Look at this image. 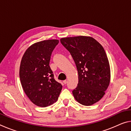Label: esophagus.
<instances>
[{
  "label": "esophagus",
  "instance_id": "34e87169",
  "mask_svg": "<svg viewBox=\"0 0 131 131\" xmlns=\"http://www.w3.org/2000/svg\"><path fill=\"white\" fill-rule=\"evenodd\" d=\"M63 84H66V83H67V80H64V81H63Z\"/></svg>",
  "mask_w": 131,
  "mask_h": 131
}]
</instances>
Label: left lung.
<instances>
[{
    "mask_svg": "<svg viewBox=\"0 0 131 131\" xmlns=\"http://www.w3.org/2000/svg\"><path fill=\"white\" fill-rule=\"evenodd\" d=\"M60 41L70 53L78 72L79 83L72 91L75 99L83 105H93L101 100L110 83V66L105 50L91 37H65Z\"/></svg>",
    "mask_w": 131,
    "mask_h": 131,
    "instance_id": "left-lung-1",
    "label": "left lung"
}]
</instances>
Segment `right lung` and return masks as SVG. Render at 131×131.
Here are the masks:
<instances>
[{"mask_svg":"<svg viewBox=\"0 0 131 131\" xmlns=\"http://www.w3.org/2000/svg\"><path fill=\"white\" fill-rule=\"evenodd\" d=\"M58 40L38 42L26 51L19 68V78L24 92L40 107H47L57 101L62 88L55 80L49 65Z\"/></svg>","mask_w":131,"mask_h":131,"instance_id":"1","label":"right lung"}]
</instances>
